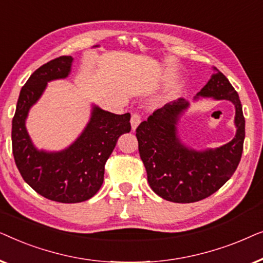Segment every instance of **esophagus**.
<instances>
[{
  "label": "esophagus",
  "mask_w": 263,
  "mask_h": 263,
  "mask_svg": "<svg viewBox=\"0 0 263 263\" xmlns=\"http://www.w3.org/2000/svg\"><path fill=\"white\" fill-rule=\"evenodd\" d=\"M140 122H141V115L139 112H134L132 115V118H130V123H132V128L133 129H136V127L140 124Z\"/></svg>",
  "instance_id": "1"
}]
</instances>
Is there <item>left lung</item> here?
Wrapping results in <instances>:
<instances>
[{
  "label": "left lung",
  "mask_w": 263,
  "mask_h": 263,
  "mask_svg": "<svg viewBox=\"0 0 263 263\" xmlns=\"http://www.w3.org/2000/svg\"><path fill=\"white\" fill-rule=\"evenodd\" d=\"M197 97L226 99L235 104L237 133L229 143L201 152L183 145L176 124L189 105L184 99L156 110L136 128L139 153L149 186L171 202L190 203L211 196L231 178L242 158L246 121L238 93L229 79L217 69Z\"/></svg>",
  "instance_id": "obj_1"
}]
</instances>
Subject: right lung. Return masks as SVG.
Returning a JSON list of instances; mask_svg holds the SVG:
<instances>
[{
    "instance_id": "add662e5",
    "label": "right lung",
    "mask_w": 263,
    "mask_h": 263,
    "mask_svg": "<svg viewBox=\"0 0 263 263\" xmlns=\"http://www.w3.org/2000/svg\"><path fill=\"white\" fill-rule=\"evenodd\" d=\"M71 62V56H60L31 75L20 91L12 123L13 156L24 181L42 196L62 203L82 202L96 195L118 138L132 129L130 114L116 115L95 106L84 133L67 149L48 153L35 148L25 127L28 110L49 81L68 77Z\"/></svg>"
}]
</instances>
